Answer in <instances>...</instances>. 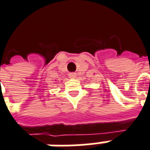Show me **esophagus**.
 I'll use <instances>...</instances> for the list:
<instances>
[{
    "label": "esophagus",
    "mask_w": 150,
    "mask_h": 150,
    "mask_svg": "<svg viewBox=\"0 0 150 150\" xmlns=\"http://www.w3.org/2000/svg\"><path fill=\"white\" fill-rule=\"evenodd\" d=\"M76 76H77V75H76V73H75V72H72V73H70L69 74L70 79H75Z\"/></svg>",
    "instance_id": "1"
}]
</instances>
